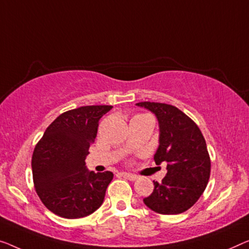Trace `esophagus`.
I'll return each mask as SVG.
<instances>
[{
	"label": "esophagus",
	"instance_id": "34e87169",
	"mask_svg": "<svg viewBox=\"0 0 249 249\" xmlns=\"http://www.w3.org/2000/svg\"><path fill=\"white\" fill-rule=\"evenodd\" d=\"M122 176H123L125 179H128V180H131V181H135V180L139 179V177L135 176V174L127 173V172H123V173H122Z\"/></svg>",
	"mask_w": 249,
	"mask_h": 249
}]
</instances>
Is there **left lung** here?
Segmentation results:
<instances>
[{"instance_id":"obj_1","label":"left lung","mask_w":249,"mask_h":249,"mask_svg":"<svg viewBox=\"0 0 249 249\" xmlns=\"http://www.w3.org/2000/svg\"><path fill=\"white\" fill-rule=\"evenodd\" d=\"M136 105L158 118L160 144L154 161L158 165L165 162L168 170L161 183L153 181L154 190L143 201L158 213H182L198 201L209 181L211 162L205 137L198 125L176 106L153 102Z\"/></svg>"}]
</instances>
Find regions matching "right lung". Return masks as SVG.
Masks as SVG:
<instances>
[{"label":"right lung","mask_w":249,"mask_h":249,"mask_svg":"<svg viewBox=\"0 0 249 249\" xmlns=\"http://www.w3.org/2000/svg\"><path fill=\"white\" fill-rule=\"evenodd\" d=\"M113 106H83L62 113L48 126L32 155L35 189L42 203L67 219L86 217L102 206L110 171H88L89 146L98 123Z\"/></svg>","instance_id":"add662e5"}]
</instances>
